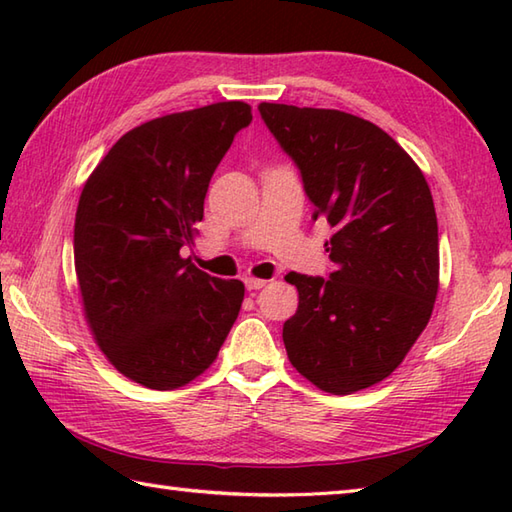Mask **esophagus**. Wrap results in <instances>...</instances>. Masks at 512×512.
<instances>
[{
    "label": "esophagus",
    "mask_w": 512,
    "mask_h": 512,
    "mask_svg": "<svg viewBox=\"0 0 512 512\" xmlns=\"http://www.w3.org/2000/svg\"><path fill=\"white\" fill-rule=\"evenodd\" d=\"M244 284H246L248 290H259V288H264L268 281L266 279H257V277H246Z\"/></svg>",
    "instance_id": "34e87169"
}]
</instances>
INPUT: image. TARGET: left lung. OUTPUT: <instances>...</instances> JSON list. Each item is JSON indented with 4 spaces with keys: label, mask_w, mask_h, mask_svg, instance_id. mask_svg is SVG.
Segmentation results:
<instances>
[{
    "label": "left lung",
    "mask_w": 512,
    "mask_h": 512,
    "mask_svg": "<svg viewBox=\"0 0 512 512\" xmlns=\"http://www.w3.org/2000/svg\"><path fill=\"white\" fill-rule=\"evenodd\" d=\"M297 162L314 220L334 228L330 279L288 273L299 308L284 323L292 367L345 396L385 380L431 319L440 286L438 217L420 167L378 125L339 110L259 105Z\"/></svg>",
    "instance_id": "obj_1"
}]
</instances>
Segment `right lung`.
<instances>
[{"label":"right lung","mask_w":512,"mask_h":512,"mask_svg":"<svg viewBox=\"0 0 512 512\" xmlns=\"http://www.w3.org/2000/svg\"><path fill=\"white\" fill-rule=\"evenodd\" d=\"M250 105L224 101L147 121L107 151L81 191L74 268L107 361L149 389H178L213 365L244 301L239 279L202 273L193 244L206 189Z\"/></svg>","instance_id":"add662e5"}]
</instances>
